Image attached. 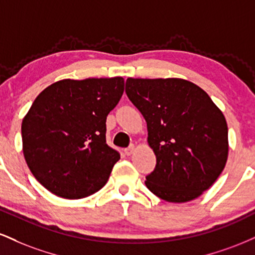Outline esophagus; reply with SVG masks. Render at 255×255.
<instances>
[{
    "label": "esophagus",
    "mask_w": 255,
    "mask_h": 255,
    "mask_svg": "<svg viewBox=\"0 0 255 255\" xmlns=\"http://www.w3.org/2000/svg\"><path fill=\"white\" fill-rule=\"evenodd\" d=\"M134 149H135V146L130 145L129 147H127V148H125V154L126 155H130L131 153L134 152Z\"/></svg>",
    "instance_id": "1"
}]
</instances>
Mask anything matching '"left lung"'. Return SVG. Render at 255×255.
Masks as SVG:
<instances>
[{"instance_id": "left-lung-1", "label": "left lung", "mask_w": 255, "mask_h": 255, "mask_svg": "<svg viewBox=\"0 0 255 255\" xmlns=\"http://www.w3.org/2000/svg\"><path fill=\"white\" fill-rule=\"evenodd\" d=\"M126 94L147 122L157 157L146 186L159 198L184 203L215 183L228 158V127L203 89L180 78H128Z\"/></svg>"}]
</instances>
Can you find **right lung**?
I'll use <instances>...</instances> for the list:
<instances>
[{
  "instance_id": "obj_1",
  "label": "right lung",
  "mask_w": 255,
  "mask_h": 255,
  "mask_svg": "<svg viewBox=\"0 0 255 255\" xmlns=\"http://www.w3.org/2000/svg\"><path fill=\"white\" fill-rule=\"evenodd\" d=\"M125 90L122 77L63 79L35 98L22 120L23 155L52 194L78 199L108 182L120 153L107 145V116Z\"/></svg>"
}]
</instances>
